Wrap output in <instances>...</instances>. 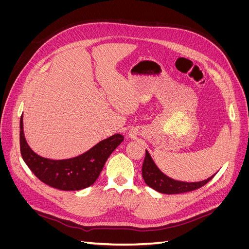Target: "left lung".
I'll return each mask as SVG.
<instances>
[{
	"instance_id": "left-lung-1",
	"label": "left lung",
	"mask_w": 249,
	"mask_h": 249,
	"mask_svg": "<svg viewBox=\"0 0 249 249\" xmlns=\"http://www.w3.org/2000/svg\"><path fill=\"white\" fill-rule=\"evenodd\" d=\"M216 175V173H215ZM214 175V176H215ZM210 177L205 180L200 182H180V180L173 179L167 177L157 167L154 160L150 157L149 153L145 150V158L142 165V177L147 186L153 188L156 191L164 194H178L196 190L198 188L206 185L208 182L214 178Z\"/></svg>"
}]
</instances>
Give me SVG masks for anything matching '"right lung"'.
<instances>
[{
	"instance_id": "right-lung-1",
	"label": "right lung",
	"mask_w": 249,
	"mask_h": 249,
	"mask_svg": "<svg viewBox=\"0 0 249 249\" xmlns=\"http://www.w3.org/2000/svg\"><path fill=\"white\" fill-rule=\"evenodd\" d=\"M22 126L21 116L19 143L20 154L25 163L41 182L64 191H76L91 186L99 178L110 155L124 141L123 135L115 134L78 157L65 160H51L38 156L30 148Z\"/></svg>"
}]
</instances>
